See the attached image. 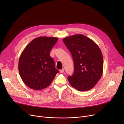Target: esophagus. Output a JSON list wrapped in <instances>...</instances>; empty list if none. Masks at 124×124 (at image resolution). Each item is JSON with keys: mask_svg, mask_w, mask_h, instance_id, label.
I'll use <instances>...</instances> for the list:
<instances>
[{"mask_svg": "<svg viewBox=\"0 0 124 124\" xmlns=\"http://www.w3.org/2000/svg\"><path fill=\"white\" fill-rule=\"evenodd\" d=\"M64 72V68H63V69L60 70V72L61 73H63Z\"/></svg>", "mask_w": 124, "mask_h": 124, "instance_id": "34e87169", "label": "esophagus"}]
</instances>
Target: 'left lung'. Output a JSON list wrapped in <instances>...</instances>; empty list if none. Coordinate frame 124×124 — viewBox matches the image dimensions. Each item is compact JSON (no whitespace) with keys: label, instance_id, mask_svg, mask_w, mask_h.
Listing matches in <instances>:
<instances>
[{"label":"left lung","instance_id":"obj_1","mask_svg":"<svg viewBox=\"0 0 124 124\" xmlns=\"http://www.w3.org/2000/svg\"><path fill=\"white\" fill-rule=\"evenodd\" d=\"M63 41L74 61L73 74L68 77L70 85L79 92L92 89L103 72V57L99 46L81 34L66 37Z\"/></svg>","mask_w":124,"mask_h":124}]
</instances>
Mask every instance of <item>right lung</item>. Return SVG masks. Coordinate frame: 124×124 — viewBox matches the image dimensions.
Wrapping results in <instances>:
<instances>
[{"mask_svg": "<svg viewBox=\"0 0 124 124\" xmlns=\"http://www.w3.org/2000/svg\"><path fill=\"white\" fill-rule=\"evenodd\" d=\"M58 40L55 37L35 38L25 47L18 61V71L26 85L34 90L47 87L59 71L50 52Z\"/></svg>", "mask_w": 124, "mask_h": 124, "instance_id": "1", "label": "right lung"}]
</instances>
